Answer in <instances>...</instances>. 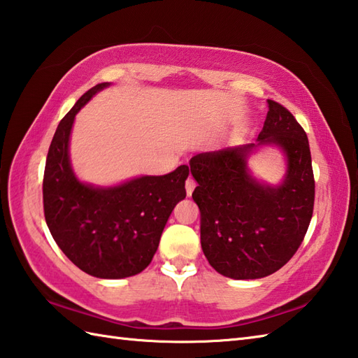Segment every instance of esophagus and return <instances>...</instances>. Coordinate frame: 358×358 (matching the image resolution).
I'll return each instance as SVG.
<instances>
[{"label":"esophagus","instance_id":"obj_1","mask_svg":"<svg viewBox=\"0 0 358 358\" xmlns=\"http://www.w3.org/2000/svg\"><path fill=\"white\" fill-rule=\"evenodd\" d=\"M195 180L192 178V177H189L187 180H186V192H187V195L191 196L192 195V192H194V189H195Z\"/></svg>","mask_w":358,"mask_h":358}]
</instances>
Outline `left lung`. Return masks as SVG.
I'll list each match as a JSON object with an SVG mask.
<instances>
[{"label": "left lung", "instance_id": "8db88e82", "mask_svg": "<svg viewBox=\"0 0 358 358\" xmlns=\"http://www.w3.org/2000/svg\"><path fill=\"white\" fill-rule=\"evenodd\" d=\"M257 143L191 158L199 186L192 194L201 220V249L218 273L234 280L268 277L291 260L313 218L315 181L306 132L283 106L268 100ZM287 159L278 185L257 180L247 166L260 147Z\"/></svg>", "mask_w": 358, "mask_h": 358}]
</instances>
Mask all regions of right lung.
<instances>
[{
	"label": "right lung",
	"instance_id": "right-lung-1",
	"mask_svg": "<svg viewBox=\"0 0 358 358\" xmlns=\"http://www.w3.org/2000/svg\"><path fill=\"white\" fill-rule=\"evenodd\" d=\"M109 86L89 89L59 121L45 159L43 203L45 223L64 255L89 275L117 280L136 275L152 262L167 220L186 196L189 167L115 186L78 180L69 155L75 115Z\"/></svg>",
	"mask_w": 358,
	"mask_h": 358
}]
</instances>
